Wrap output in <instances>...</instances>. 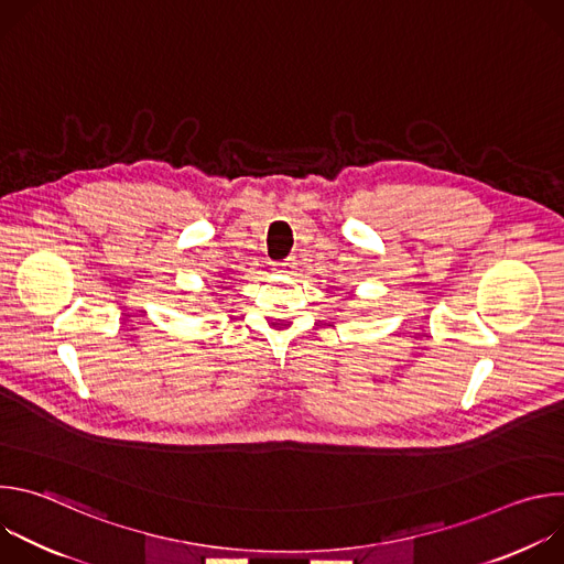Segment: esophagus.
I'll return each instance as SVG.
<instances>
[{"label": "esophagus", "instance_id": "1", "mask_svg": "<svg viewBox=\"0 0 564 564\" xmlns=\"http://www.w3.org/2000/svg\"><path fill=\"white\" fill-rule=\"evenodd\" d=\"M272 270H274L276 274H294V270H296V259L290 257V259L281 261V263H274Z\"/></svg>", "mask_w": 564, "mask_h": 564}]
</instances>
